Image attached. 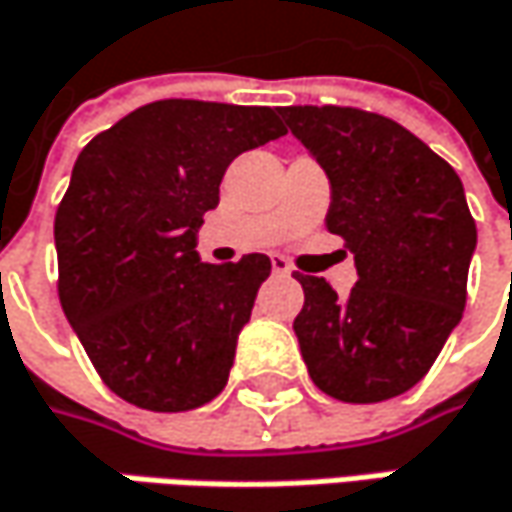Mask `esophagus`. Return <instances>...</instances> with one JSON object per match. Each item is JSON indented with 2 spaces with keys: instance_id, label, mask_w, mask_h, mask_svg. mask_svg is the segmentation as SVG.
I'll use <instances>...</instances> for the list:
<instances>
[{
  "instance_id": "34e87169",
  "label": "esophagus",
  "mask_w": 512,
  "mask_h": 512,
  "mask_svg": "<svg viewBox=\"0 0 512 512\" xmlns=\"http://www.w3.org/2000/svg\"><path fill=\"white\" fill-rule=\"evenodd\" d=\"M272 272H275V275H289L292 266H289V260H286L284 255H272Z\"/></svg>"
}]
</instances>
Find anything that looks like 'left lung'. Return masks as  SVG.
<instances>
[{
	"label": "left lung",
	"mask_w": 512,
	"mask_h": 512,
	"mask_svg": "<svg viewBox=\"0 0 512 512\" xmlns=\"http://www.w3.org/2000/svg\"><path fill=\"white\" fill-rule=\"evenodd\" d=\"M286 127L330 176V234L356 257L347 298L295 275L292 327L310 379L342 403H382L414 388L466 307L475 220L446 159L397 121L356 106H281Z\"/></svg>",
	"instance_id": "obj_1"
}]
</instances>
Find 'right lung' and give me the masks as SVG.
Here are the masks:
<instances>
[{"label":"right lung","mask_w":512,"mask_h":512,"mask_svg":"<svg viewBox=\"0 0 512 512\" xmlns=\"http://www.w3.org/2000/svg\"><path fill=\"white\" fill-rule=\"evenodd\" d=\"M272 106L153 101L92 138L54 214L57 295L112 394L191 411L228 382L266 255L202 263L196 228L226 167L284 136Z\"/></svg>","instance_id":"obj_1"}]
</instances>
